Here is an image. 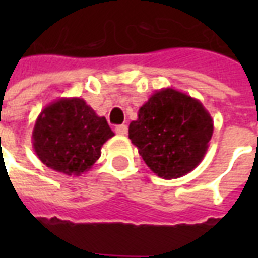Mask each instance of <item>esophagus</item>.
I'll list each match as a JSON object with an SVG mask.
<instances>
[{
    "instance_id": "obj_1",
    "label": "esophagus",
    "mask_w": 258,
    "mask_h": 258,
    "mask_svg": "<svg viewBox=\"0 0 258 258\" xmlns=\"http://www.w3.org/2000/svg\"><path fill=\"white\" fill-rule=\"evenodd\" d=\"M115 133H116L117 135H125V134L128 133V127L125 124L116 125V127H115Z\"/></svg>"
}]
</instances>
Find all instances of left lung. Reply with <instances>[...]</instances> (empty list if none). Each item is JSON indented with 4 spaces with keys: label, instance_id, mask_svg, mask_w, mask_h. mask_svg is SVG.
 <instances>
[{
    "label": "left lung",
    "instance_id": "8db88e82",
    "mask_svg": "<svg viewBox=\"0 0 258 258\" xmlns=\"http://www.w3.org/2000/svg\"><path fill=\"white\" fill-rule=\"evenodd\" d=\"M213 119L200 100L174 88L150 96L130 123L128 138L150 170L163 179L192 171L204 159Z\"/></svg>",
    "mask_w": 258,
    "mask_h": 258
}]
</instances>
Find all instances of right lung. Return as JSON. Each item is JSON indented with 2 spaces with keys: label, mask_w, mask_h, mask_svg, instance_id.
I'll list each match as a JSON object with an SVG mask.
<instances>
[{
  "label": "right lung",
  "mask_w": 258,
  "mask_h": 258,
  "mask_svg": "<svg viewBox=\"0 0 258 258\" xmlns=\"http://www.w3.org/2000/svg\"><path fill=\"white\" fill-rule=\"evenodd\" d=\"M115 134L80 97H61L42 109L32 141L38 159L49 169L79 176L100 158L101 146Z\"/></svg>",
  "instance_id": "obj_1"
}]
</instances>
